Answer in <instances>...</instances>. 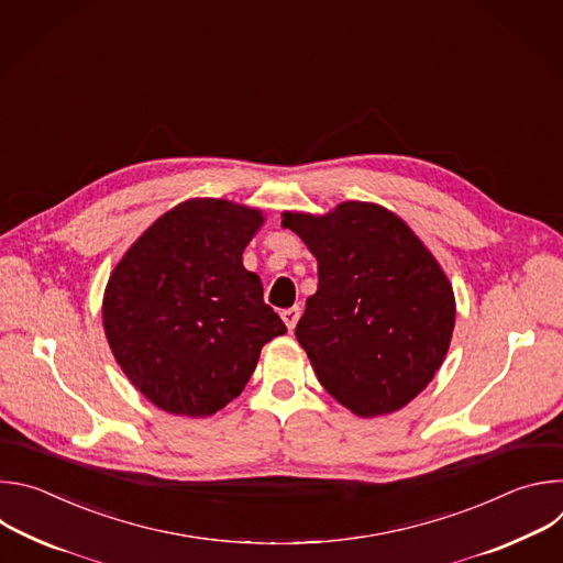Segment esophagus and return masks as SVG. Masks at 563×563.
Wrapping results in <instances>:
<instances>
[{
	"mask_svg": "<svg viewBox=\"0 0 563 563\" xmlns=\"http://www.w3.org/2000/svg\"><path fill=\"white\" fill-rule=\"evenodd\" d=\"M280 318L285 320L287 330H289V332H294V328H296V323H298V318H300V307H289V309H283V311H280Z\"/></svg>",
	"mask_w": 563,
	"mask_h": 563,
	"instance_id": "34e87169",
	"label": "esophagus"
}]
</instances>
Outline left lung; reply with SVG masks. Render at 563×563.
Returning <instances> with one entry per match:
<instances>
[{
	"mask_svg": "<svg viewBox=\"0 0 563 563\" xmlns=\"http://www.w3.org/2000/svg\"><path fill=\"white\" fill-rule=\"evenodd\" d=\"M318 261L296 339L341 406L372 419L406 408L441 367L454 291L419 235L372 202L325 216L283 213Z\"/></svg>",
	"mask_w": 563,
	"mask_h": 563,
	"instance_id": "obj_1",
	"label": "left lung"
}]
</instances>
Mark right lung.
I'll return each mask as SVG.
<instances>
[{
  "label": "right lung",
  "instance_id": "add662e5",
  "mask_svg": "<svg viewBox=\"0 0 563 563\" xmlns=\"http://www.w3.org/2000/svg\"><path fill=\"white\" fill-rule=\"evenodd\" d=\"M261 209L194 198L159 216L115 265L102 302L109 347L153 406L211 417L245 389L287 332L243 252Z\"/></svg>",
  "mask_w": 563,
  "mask_h": 563
}]
</instances>
